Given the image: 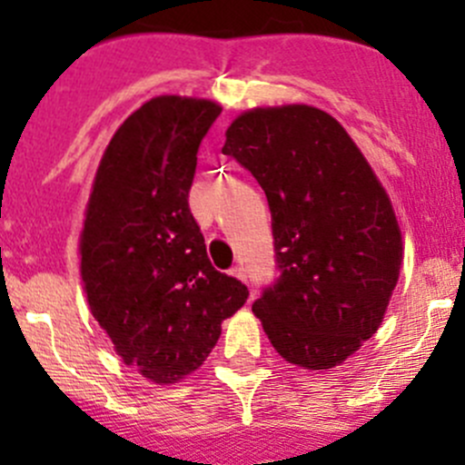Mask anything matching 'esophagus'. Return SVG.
<instances>
[{"label": "esophagus", "instance_id": "1", "mask_svg": "<svg viewBox=\"0 0 465 465\" xmlns=\"http://www.w3.org/2000/svg\"><path fill=\"white\" fill-rule=\"evenodd\" d=\"M232 274L236 276V279H241V281H245L247 283V270L242 265H236V267H232Z\"/></svg>", "mask_w": 465, "mask_h": 465}]
</instances>
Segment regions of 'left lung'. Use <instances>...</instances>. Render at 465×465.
I'll use <instances>...</instances> for the list:
<instances>
[{
    "instance_id": "obj_1",
    "label": "left lung",
    "mask_w": 465,
    "mask_h": 465,
    "mask_svg": "<svg viewBox=\"0 0 465 465\" xmlns=\"http://www.w3.org/2000/svg\"><path fill=\"white\" fill-rule=\"evenodd\" d=\"M223 153L265 191L279 276L252 303L281 358L317 371L378 331L398 283L402 238L391 203L346 130L311 105L259 107Z\"/></svg>"
}]
</instances>
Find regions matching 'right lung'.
<instances>
[{
	"mask_svg": "<svg viewBox=\"0 0 465 465\" xmlns=\"http://www.w3.org/2000/svg\"><path fill=\"white\" fill-rule=\"evenodd\" d=\"M223 107L157 96L124 121L89 195L81 276L98 326L125 364L157 384L209 358L220 323L250 297L206 256L189 209L198 150Z\"/></svg>",
	"mask_w": 465,
	"mask_h": 465,
	"instance_id": "right-lung-1",
	"label": "right lung"
}]
</instances>
